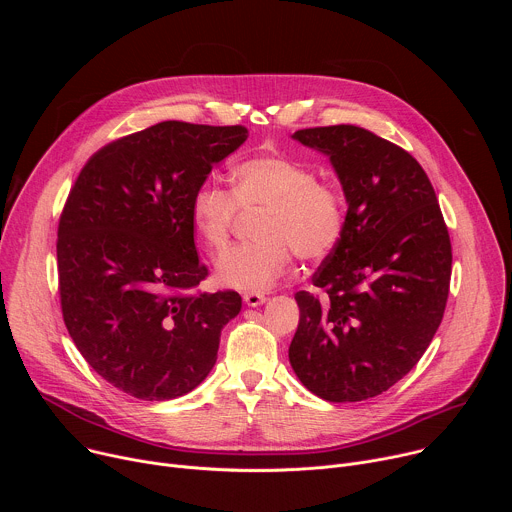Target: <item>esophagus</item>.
<instances>
[{"mask_svg":"<svg viewBox=\"0 0 512 512\" xmlns=\"http://www.w3.org/2000/svg\"><path fill=\"white\" fill-rule=\"evenodd\" d=\"M265 300L267 298L263 294H257V291H245V294H243V302L251 308H257V306L265 304Z\"/></svg>","mask_w":512,"mask_h":512,"instance_id":"esophagus-1","label":"esophagus"}]
</instances>
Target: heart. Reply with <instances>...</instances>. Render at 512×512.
<instances>
[{
    "label": "heart",
    "instance_id": "obj_1",
    "mask_svg": "<svg viewBox=\"0 0 512 512\" xmlns=\"http://www.w3.org/2000/svg\"><path fill=\"white\" fill-rule=\"evenodd\" d=\"M253 243L239 245L216 261V277L237 289L269 287L291 261L328 257L346 227L342 192L320 182L312 166L294 158L263 154L235 168L233 190L206 180L192 192L190 223L210 253L227 249L241 212H259Z\"/></svg>",
    "mask_w": 512,
    "mask_h": 512
}]
</instances>
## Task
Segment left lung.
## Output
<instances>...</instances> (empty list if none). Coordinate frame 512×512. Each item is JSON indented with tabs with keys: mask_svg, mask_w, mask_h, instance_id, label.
<instances>
[{
	"mask_svg": "<svg viewBox=\"0 0 512 512\" xmlns=\"http://www.w3.org/2000/svg\"><path fill=\"white\" fill-rule=\"evenodd\" d=\"M326 154L348 210L340 243L314 273L324 298L298 291L291 369L308 391L352 403L403 379L440 328L452 243L433 186L399 145L356 125L294 133Z\"/></svg>",
	"mask_w": 512,
	"mask_h": 512,
	"instance_id": "8db88e82",
	"label": "left lung"
}]
</instances>
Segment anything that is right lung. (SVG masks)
Instances as JSON below:
<instances>
[{"mask_svg": "<svg viewBox=\"0 0 512 512\" xmlns=\"http://www.w3.org/2000/svg\"><path fill=\"white\" fill-rule=\"evenodd\" d=\"M249 137L243 125L162 121L89 158L58 221V291L66 330L119 391L166 401L196 389L221 330L241 312L233 289L194 291L190 198Z\"/></svg>", "mask_w": 512, "mask_h": 512, "instance_id": "right-lung-1", "label": "right lung"}]
</instances>
